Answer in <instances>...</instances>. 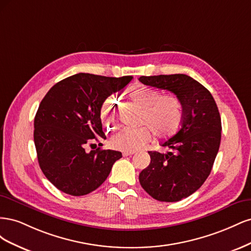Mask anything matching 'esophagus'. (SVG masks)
<instances>
[{
  "mask_svg": "<svg viewBox=\"0 0 251 251\" xmlns=\"http://www.w3.org/2000/svg\"><path fill=\"white\" fill-rule=\"evenodd\" d=\"M134 153H135L134 151H123V155H124L125 157H127V156L134 155Z\"/></svg>",
  "mask_w": 251,
  "mask_h": 251,
  "instance_id": "34e87169",
  "label": "esophagus"
}]
</instances>
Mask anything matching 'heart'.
<instances>
[{
  "label": "heart",
  "mask_w": 251,
  "mask_h": 251,
  "mask_svg": "<svg viewBox=\"0 0 251 251\" xmlns=\"http://www.w3.org/2000/svg\"><path fill=\"white\" fill-rule=\"evenodd\" d=\"M130 100L142 109L139 128H124L112 138L114 149L120 151L139 150L151 140V131L157 137H169L178 131L183 117L182 104L173 93L159 95L155 89L140 86L128 92ZM102 125L107 128L115 126L117 107L111 98L105 100L100 109Z\"/></svg>",
  "instance_id": "b5f03b06"
}]
</instances>
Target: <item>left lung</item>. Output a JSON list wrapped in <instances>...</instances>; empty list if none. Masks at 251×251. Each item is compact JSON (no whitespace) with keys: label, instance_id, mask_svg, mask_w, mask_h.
Listing matches in <instances>:
<instances>
[{"label":"left lung","instance_id":"obj_1","mask_svg":"<svg viewBox=\"0 0 251 251\" xmlns=\"http://www.w3.org/2000/svg\"><path fill=\"white\" fill-rule=\"evenodd\" d=\"M143 85L171 91L182 104L179 131L151 151V163L139 174L142 188L161 202H177L194 194L207 179L221 142V117L209 91L185 74L141 76Z\"/></svg>","mask_w":251,"mask_h":251}]
</instances>
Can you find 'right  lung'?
Returning <instances> with one entry per match:
<instances>
[{"label": "right lung", "instance_id": "1", "mask_svg": "<svg viewBox=\"0 0 251 251\" xmlns=\"http://www.w3.org/2000/svg\"><path fill=\"white\" fill-rule=\"evenodd\" d=\"M132 78L78 73L55 83L43 98L34 117V144L42 172L59 191L71 196L95 191L123 157L100 148L88 153L86 147L105 139L101 105Z\"/></svg>", "mask_w": 251, "mask_h": 251}]
</instances>
